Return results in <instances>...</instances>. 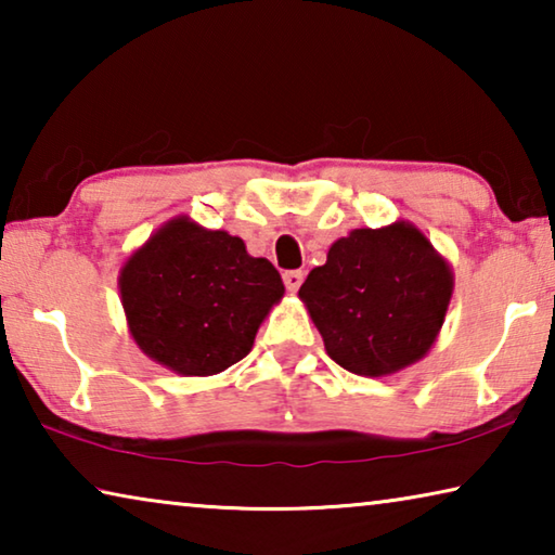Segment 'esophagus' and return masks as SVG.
<instances>
[{
  "instance_id": "1",
  "label": "esophagus",
  "mask_w": 555,
  "mask_h": 555,
  "mask_svg": "<svg viewBox=\"0 0 555 555\" xmlns=\"http://www.w3.org/2000/svg\"><path fill=\"white\" fill-rule=\"evenodd\" d=\"M304 271L300 269H291V271H284V284H286V288L291 291V294H294V291H298L300 288V284H304Z\"/></svg>"
}]
</instances>
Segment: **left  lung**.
<instances>
[{
	"label": "left lung",
	"mask_w": 555,
	"mask_h": 555,
	"mask_svg": "<svg viewBox=\"0 0 555 555\" xmlns=\"http://www.w3.org/2000/svg\"><path fill=\"white\" fill-rule=\"evenodd\" d=\"M298 296L340 367L384 377L434 347L453 296V271L424 232L399 220L337 240Z\"/></svg>",
	"instance_id": "8db88e82"
}]
</instances>
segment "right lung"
<instances>
[{"label": "right lung", "instance_id": "1", "mask_svg": "<svg viewBox=\"0 0 555 555\" xmlns=\"http://www.w3.org/2000/svg\"><path fill=\"white\" fill-rule=\"evenodd\" d=\"M119 294L139 350L183 377H210L249 354L284 281L240 237L181 215L125 261Z\"/></svg>", "mask_w": 555, "mask_h": 555}]
</instances>
